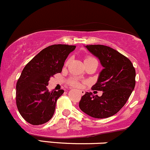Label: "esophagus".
I'll list each match as a JSON object with an SVG mask.
<instances>
[{"label": "esophagus", "instance_id": "34e87169", "mask_svg": "<svg viewBox=\"0 0 150 150\" xmlns=\"http://www.w3.org/2000/svg\"><path fill=\"white\" fill-rule=\"evenodd\" d=\"M80 93L81 95H84L85 94V92L84 90H80Z\"/></svg>", "mask_w": 150, "mask_h": 150}]
</instances>
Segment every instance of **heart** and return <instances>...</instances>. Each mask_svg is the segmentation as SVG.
I'll use <instances>...</instances> for the list:
<instances>
[{"label": "heart", "mask_w": 150, "mask_h": 150, "mask_svg": "<svg viewBox=\"0 0 150 150\" xmlns=\"http://www.w3.org/2000/svg\"><path fill=\"white\" fill-rule=\"evenodd\" d=\"M95 58L92 57V56H87V57L85 58V62H87V61H92V60H94ZM68 63H69V60H68V61H66V63L65 64L68 65ZM69 83L72 86H73V87H78L80 86V82H79V81L77 80L76 78H75V77H72L71 79H70L69 80Z\"/></svg>", "instance_id": "b5f03b06"}]
</instances>
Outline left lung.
<instances>
[{
  "instance_id": "1",
  "label": "left lung",
  "mask_w": 150,
  "mask_h": 150,
  "mask_svg": "<svg viewBox=\"0 0 150 150\" xmlns=\"http://www.w3.org/2000/svg\"><path fill=\"white\" fill-rule=\"evenodd\" d=\"M85 48L98 58L104 68L92 87L103 94L99 97L86 92L79 106L93 118L112 116L123 108L135 88V70L128 58L109 46L87 45Z\"/></svg>"
}]
</instances>
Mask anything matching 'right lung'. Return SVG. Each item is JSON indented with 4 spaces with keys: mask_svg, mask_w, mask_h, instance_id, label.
Returning <instances> with one entry per match:
<instances>
[{
    "mask_svg": "<svg viewBox=\"0 0 150 150\" xmlns=\"http://www.w3.org/2000/svg\"><path fill=\"white\" fill-rule=\"evenodd\" d=\"M75 46L55 44L41 51L26 65L16 85V104L20 115L32 125H42L52 118L63 89L49 92L50 77L62 71Z\"/></svg>",
    "mask_w": 150,
    "mask_h": 150,
    "instance_id": "add662e5",
    "label": "right lung"
}]
</instances>
